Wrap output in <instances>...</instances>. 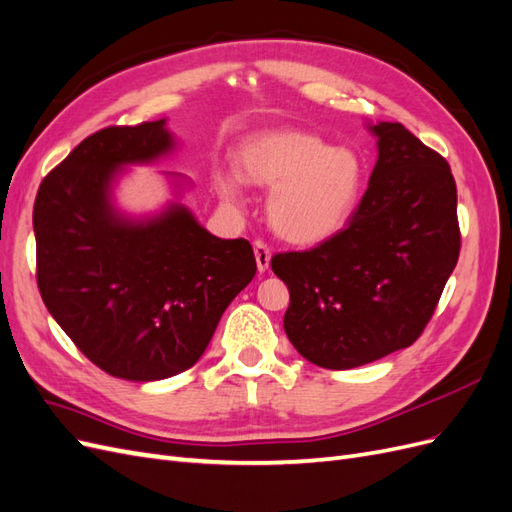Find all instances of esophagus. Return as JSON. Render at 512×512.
Returning <instances> with one entry per match:
<instances>
[{"label": "esophagus", "mask_w": 512, "mask_h": 512, "mask_svg": "<svg viewBox=\"0 0 512 512\" xmlns=\"http://www.w3.org/2000/svg\"><path fill=\"white\" fill-rule=\"evenodd\" d=\"M254 256H256V267L260 273H265L269 269V262H271V250L267 243L256 241L254 243Z\"/></svg>", "instance_id": "obj_1"}]
</instances>
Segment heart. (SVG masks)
I'll list each match as a JSON object with an SVG mask.
<instances>
[{
	"label": "heart",
	"instance_id": "heart-1",
	"mask_svg": "<svg viewBox=\"0 0 512 512\" xmlns=\"http://www.w3.org/2000/svg\"><path fill=\"white\" fill-rule=\"evenodd\" d=\"M239 174L220 179L222 198L237 203L243 181L271 190L267 213L273 230L294 245H320L344 230L363 185V162L348 147L322 136L277 128L247 138Z\"/></svg>",
	"mask_w": 512,
	"mask_h": 512
}]
</instances>
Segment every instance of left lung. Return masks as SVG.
I'll list each match as a JSON object with an SVG mask.
<instances>
[{"mask_svg": "<svg viewBox=\"0 0 512 512\" xmlns=\"http://www.w3.org/2000/svg\"><path fill=\"white\" fill-rule=\"evenodd\" d=\"M378 160L346 228L271 258L290 290L284 331L309 363L352 369L412 346L459 258L451 166L401 123H367Z\"/></svg>", "mask_w": 512, "mask_h": 512, "instance_id": "1", "label": "left lung"}]
</instances>
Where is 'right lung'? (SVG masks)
<instances>
[{
	"label": "right lung",
	"instance_id": "1",
	"mask_svg": "<svg viewBox=\"0 0 512 512\" xmlns=\"http://www.w3.org/2000/svg\"><path fill=\"white\" fill-rule=\"evenodd\" d=\"M175 149L166 119L104 128L44 177L34 205L46 309L91 363L132 382L190 369L256 275L250 241L211 235L179 200L143 218L115 205L123 168Z\"/></svg>",
	"mask_w": 512,
	"mask_h": 512
}]
</instances>
